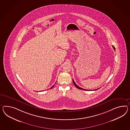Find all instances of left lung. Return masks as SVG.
I'll return each mask as SVG.
<instances>
[{"label":"left lung","instance_id":"8db88e82","mask_svg":"<svg viewBox=\"0 0 130 130\" xmlns=\"http://www.w3.org/2000/svg\"><path fill=\"white\" fill-rule=\"evenodd\" d=\"M113 49H114V50H115V47L113 46ZM73 84H74V85H75V86L77 88H78V89H80V90H86V89H83V88H80V87L78 86L77 85L76 83H75V82H74V80L73 79ZM100 89V88H98V89H96V90H98V89Z\"/></svg>","mask_w":130,"mask_h":130}]
</instances>
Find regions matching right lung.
<instances>
[{
	"instance_id": "1",
	"label": "right lung",
	"mask_w": 130,
	"mask_h": 130,
	"mask_svg": "<svg viewBox=\"0 0 130 130\" xmlns=\"http://www.w3.org/2000/svg\"><path fill=\"white\" fill-rule=\"evenodd\" d=\"M54 86V85H53V86H52L51 87V88H50V89H52V88H53Z\"/></svg>"
}]
</instances>
